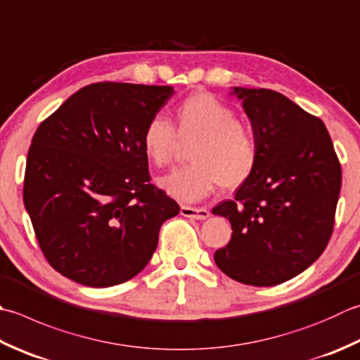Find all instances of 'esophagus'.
I'll use <instances>...</instances> for the list:
<instances>
[{
	"label": "esophagus",
	"mask_w": 360,
	"mask_h": 360,
	"mask_svg": "<svg viewBox=\"0 0 360 360\" xmlns=\"http://www.w3.org/2000/svg\"><path fill=\"white\" fill-rule=\"evenodd\" d=\"M181 215L195 218V220H206L210 215L206 207H190V206H181Z\"/></svg>",
	"instance_id": "34e87169"
}]
</instances>
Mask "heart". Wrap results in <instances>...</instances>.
<instances>
[{
  "label": "heart",
  "mask_w": 360,
  "mask_h": 360,
  "mask_svg": "<svg viewBox=\"0 0 360 360\" xmlns=\"http://www.w3.org/2000/svg\"><path fill=\"white\" fill-rule=\"evenodd\" d=\"M176 131L168 120L153 117L142 134L145 156L156 167L170 164L181 142H190V164L160 178L159 184L173 198L195 202L221 184H245L257 164V140L248 123L212 94H195L174 109Z\"/></svg>",
  "instance_id": "heart-1"
}]
</instances>
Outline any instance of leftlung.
Segmentation results:
<instances>
[{"label": "left lung", "mask_w": 360, "mask_h": 360, "mask_svg": "<svg viewBox=\"0 0 360 360\" xmlns=\"http://www.w3.org/2000/svg\"><path fill=\"white\" fill-rule=\"evenodd\" d=\"M257 140V164L236 196L212 209L231 221L218 269L246 285L292 279L325 251L333 234L342 168L325 123L283 94L234 87Z\"/></svg>", "instance_id": "1"}]
</instances>
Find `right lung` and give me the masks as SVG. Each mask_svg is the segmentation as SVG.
<instances>
[{
    "label": "right lung",
    "mask_w": 360,
    "mask_h": 360,
    "mask_svg": "<svg viewBox=\"0 0 360 360\" xmlns=\"http://www.w3.org/2000/svg\"><path fill=\"white\" fill-rule=\"evenodd\" d=\"M170 86L96 82L40 123L27 151L23 201L40 250L63 276L89 287L142 271L178 202L151 184L146 123Z\"/></svg>",
    "instance_id": "right-lung-1"
}]
</instances>
